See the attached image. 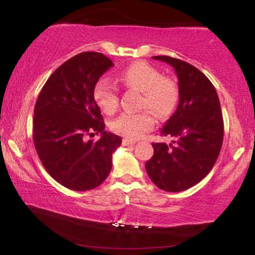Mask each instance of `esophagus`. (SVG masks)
<instances>
[{"instance_id": "obj_1", "label": "esophagus", "mask_w": 255, "mask_h": 255, "mask_svg": "<svg viewBox=\"0 0 255 255\" xmlns=\"http://www.w3.org/2000/svg\"><path fill=\"white\" fill-rule=\"evenodd\" d=\"M135 144H136L135 140L127 139V138H124V139H123V145L124 146H133Z\"/></svg>"}]
</instances>
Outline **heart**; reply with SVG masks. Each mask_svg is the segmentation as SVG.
I'll list each match as a JSON object with an SVG mask.
<instances>
[{"label": "heart", "instance_id": "b5f03b06", "mask_svg": "<svg viewBox=\"0 0 255 255\" xmlns=\"http://www.w3.org/2000/svg\"><path fill=\"white\" fill-rule=\"evenodd\" d=\"M118 81L128 89L143 93L139 108L148 109L139 112H125L115 119L111 129L129 139H137L149 131L155 125L153 112L158 118L167 117L174 110L179 98V89L170 77H163L156 68L145 62H136L119 73ZM93 99L107 115L118 109V89L110 80L102 77L93 89Z\"/></svg>", "mask_w": 255, "mask_h": 255}]
</instances>
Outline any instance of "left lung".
<instances>
[{"label": "left lung", "mask_w": 255, "mask_h": 255, "mask_svg": "<svg viewBox=\"0 0 255 255\" xmlns=\"http://www.w3.org/2000/svg\"><path fill=\"white\" fill-rule=\"evenodd\" d=\"M174 68L179 82L178 108L161 130L173 144L153 143L145 169L159 189L179 192L193 187L213 169L224 138L221 103L215 86L191 64L170 56H153Z\"/></svg>", "instance_id": "obj_1"}]
</instances>
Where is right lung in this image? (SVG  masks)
<instances>
[{"label":"right lung","instance_id":"obj_1","mask_svg":"<svg viewBox=\"0 0 255 255\" xmlns=\"http://www.w3.org/2000/svg\"><path fill=\"white\" fill-rule=\"evenodd\" d=\"M114 63L85 51L62 64L42 86L34 106L33 143L42 165L64 187L86 191L100 185L112 167L122 137L105 130L93 89ZM101 133L97 142L88 135Z\"/></svg>","mask_w":255,"mask_h":255}]
</instances>
